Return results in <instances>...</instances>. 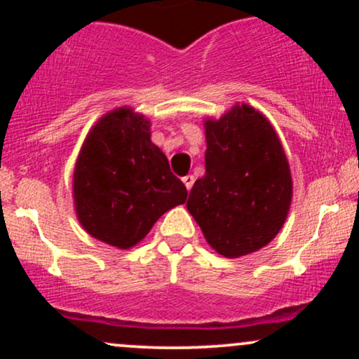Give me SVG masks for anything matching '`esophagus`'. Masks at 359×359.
<instances>
[{"label": "esophagus", "instance_id": "1", "mask_svg": "<svg viewBox=\"0 0 359 359\" xmlns=\"http://www.w3.org/2000/svg\"><path fill=\"white\" fill-rule=\"evenodd\" d=\"M194 180H196V179H194V175H191V174L182 177V182L185 184V187H187V191H191V189H192Z\"/></svg>", "mask_w": 359, "mask_h": 359}]
</instances>
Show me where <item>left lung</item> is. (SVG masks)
<instances>
[{"instance_id":"1","label":"left lung","mask_w":359,"mask_h":359,"mask_svg":"<svg viewBox=\"0 0 359 359\" xmlns=\"http://www.w3.org/2000/svg\"><path fill=\"white\" fill-rule=\"evenodd\" d=\"M205 174L187 209L205 241L226 258L258 251L277 236L292 203V175L273 126L248 104L208 118Z\"/></svg>"}]
</instances>
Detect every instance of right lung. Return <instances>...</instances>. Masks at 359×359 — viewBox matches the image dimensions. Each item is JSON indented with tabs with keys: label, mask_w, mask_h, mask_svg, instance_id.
I'll return each mask as SVG.
<instances>
[{
	"label": "right lung",
	"mask_w": 359,
	"mask_h": 359,
	"mask_svg": "<svg viewBox=\"0 0 359 359\" xmlns=\"http://www.w3.org/2000/svg\"><path fill=\"white\" fill-rule=\"evenodd\" d=\"M74 205L96 240L128 250L156 219L187 199L167 156L150 140V121L131 108L102 116L82 143L74 168Z\"/></svg>",
	"instance_id": "1"
}]
</instances>
